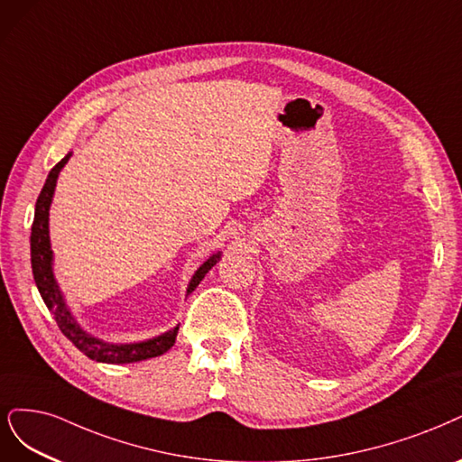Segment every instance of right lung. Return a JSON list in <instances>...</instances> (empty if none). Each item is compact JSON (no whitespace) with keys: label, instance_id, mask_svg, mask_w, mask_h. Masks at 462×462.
<instances>
[{"label":"right lung","instance_id":"obj_1","mask_svg":"<svg viewBox=\"0 0 462 462\" xmlns=\"http://www.w3.org/2000/svg\"><path fill=\"white\" fill-rule=\"evenodd\" d=\"M70 154L62 158L60 162L53 166L50 171V176L45 180V185L42 189V193L36 200V212H34V221H32V235H30V256H32V273H34V281L38 284V291L45 301V306L51 310L55 321L60 328V332L89 359L101 361V363H135L143 361L149 357H156L166 354L168 349L176 342L178 330L180 327L171 328L164 332L162 337H156L152 340L145 342H137V344H106L103 340H97L89 337L88 332L78 327L74 321V317L70 315L65 300H62L57 282L53 279L51 272V246H50V229H47V219H50V204L53 199V190L57 183V176L60 168L69 162ZM219 260V254H214L210 260H206L199 272L193 275L189 282L187 294L193 292L199 282L204 279V275L210 272V269L216 265Z\"/></svg>","mask_w":462,"mask_h":462}]
</instances>
